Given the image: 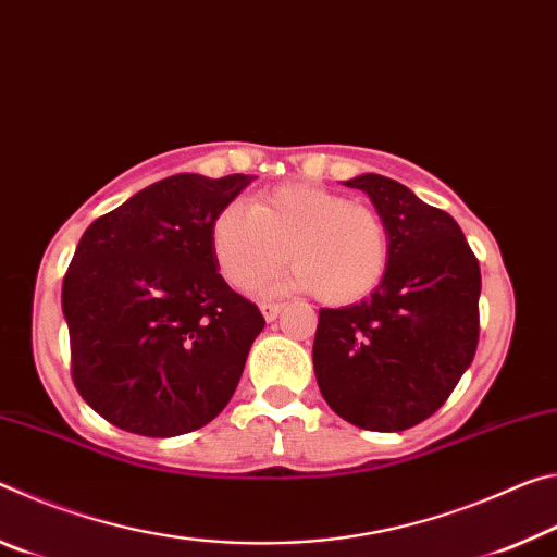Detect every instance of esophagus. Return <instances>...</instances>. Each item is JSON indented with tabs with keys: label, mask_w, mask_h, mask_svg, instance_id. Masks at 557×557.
Instances as JSON below:
<instances>
[{
	"label": "esophagus",
	"mask_w": 557,
	"mask_h": 557,
	"mask_svg": "<svg viewBox=\"0 0 557 557\" xmlns=\"http://www.w3.org/2000/svg\"><path fill=\"white\" fill-rule=\"evenodd\" d=\"M260 312H262V317H265V322H275L277 314L282 312V305H270L268 301V305L260 307Z\"/></svg>",
	"instance_id": "1"
}]
</instances>
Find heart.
Listing matches in <instances>:
<instances>
[{
    "label": "heart",
    "instance_id": "1",
    "mask_svg": "<svg viewBox=\"0 0 557 557\" xmlns=\"http://www.w3.org/2000/svg\"><path fill=\"white\" fill-rule=\"evenodd\" d=\"M211 243L221 275L235 289L258 287L289 260L295 270L277 289H314L332 307L369 297L391 262L381 213L312 184H282L256 206H223Z\"/></svg>",
    "mask_w": 557,
    "mask_h": 557
}]
</instances>
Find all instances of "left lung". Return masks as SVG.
<instances>
[{"label":"left lung","mask_w":557,"mask_h":557,"mask_svg":"<svg viewBox=\"0 0 557 557\" xmlns=\"http://www.w3.org/2000/svg\"><path fill=\"white\" fill-rule=\"evenodd\" d=\"M388 225L391 262L371 297L319 309L314 375L338 418L400 432L437 412L479 344L482 272L449 213L381 174L346 182Z\"/></svg>","instance_id":"left-lung-1"}]
</instances>
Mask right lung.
<instances>
[{
	"label": "right lung",
	"instance_id": "1",
	"mask_svg": "<svg viewBox=\"0 0 557 557\" xmlns=\"http://www.w3.org/2000/svg\"><path fill=\"white\" fill-rule=\"evenodd\" d=\"M250 182L166 176L83 233L61 292L71 375L115 428L186 435L233 398L265 319L215 272L211 228Z\"/></svg>",
	"mask_w": 557,
	"mask_h": 557
}]
</instances>
